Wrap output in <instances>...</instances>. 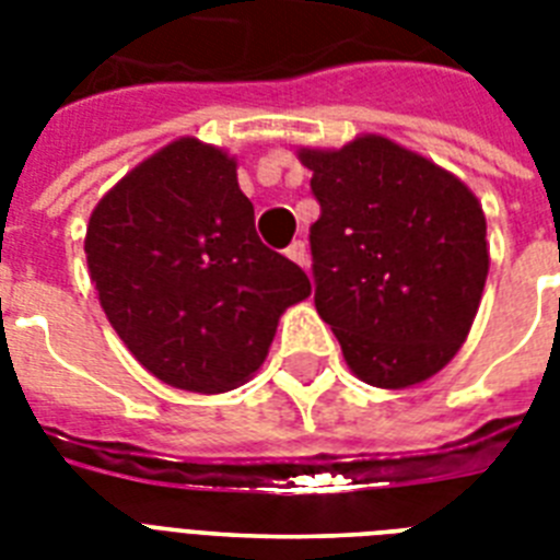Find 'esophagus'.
<instances>
[{
    "label": "esophagus",
    "mask_w": 560,
    "mask_h": 560,
    "mask_svg": "<svg viewBox=\"0 0 560 560\" xmlns=\"http://www.w3.org/2000/svg\"><path fill=\"white\" fill-rule=\"evenodd\" d=\"M284 255H288L290 261L299 264V267H305V270H307V246L302 244V241H293V244L284 249Z\"/></svg>",
    "instance_id": "1"
}]
</instances>
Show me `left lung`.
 I'll list each match as a JSON object with an SVG mask.
<instances>
[{
  "label": "left lung",
  "mask_w": 560,
  "mask_h": 560,
  "mask_svg": "<svg viewBox=\"0 0 560 560\" xmlns=\"http://www.w3.org/2000/svg\"><path fill=\"white\" fill-rule=\"evenodd\" d=\"M296 156L323 206L314 302L342 358L377 389L430 381L479 311L491 261L482 206L456 174L386 136Z\"/></svg>",
  "instance_id": "8db88e82"
}]
</instances>
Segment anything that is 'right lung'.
Returning a JSON list of instances; mask_svg holds the SVG:
<instances>
[{"label": "right lung", "instance_id": "add662e5", "mask_svg": "<svg viewBox=\"0 0 560 560\" xmlns=\"http://www.w3.org/2000/svg\"><path fill=\"white\" fill-rule=\"evenodd\" d=\"M83 253L130 354L200 395L249 381L281 314L311 296L305 272L255 235L235 156L194 136L151 153L101 197Z\"/></svg>", "mask_w": 560, "mask_h": 560}]
</instances>
